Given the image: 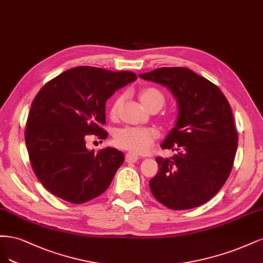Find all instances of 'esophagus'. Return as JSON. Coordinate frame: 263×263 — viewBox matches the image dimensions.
Masks as SVG:
<instances>
[{"label": "esophagus", "mask_w": 263, "mask_h": 263, "mask_svg": "<svg viewBox=\"0 0 263 263\" xmlns=\"http://www.w3.org/2000/svg\"><path fill=\"white\" fill-rule=\"evenodd\" d=\"M139 156L135 155L133 153H126L125 154V162L129 163V164H133L135 162H138Z\"/></svg>", "instance_id": "1"}]
</instances>
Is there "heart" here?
Returning a JSON list of instances; mask_svg holds the SVG:
<instances>
[{
  "instance_id": "obj_1",
  "label": "heart",
  "mask_w": 263,
  "mask_h": 263,
  "mask_svg": "<svg viewBox=\"0 0 263 263\" xmlns=\"http://www.w3.org/2000/svg\"><path fill=\"white\" fill-rule=\"evenodd\" d=\"M142 104L149 111H158L166 104L164 92L156 87H146L140 92ZM124 101V96H118L109 109V115L112 119L119 117L120 109ZM159 133L153 128H138V126H124L115 133V143L118 147L126 149L135 154H145L154 145Z\"/></svg>"
}]
</instances>
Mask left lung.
Returning <instances> with one entry per match:
<instances>
[{
    "instance_id": "8db88e82",
    "label": "left lung",
    "mask_w": 263,
    "mask_h": 263,
    "mask_svg": "<svg viewBox=\"0 0 263 263\" xmlns=\"http://www.w3.org/2000/svg\"><path fill=\"white\" fill-rule=\"evenodd\" d=\"M140 78L165 85L176 96L179 115L156 157L159 171L149 180L155 199L172 210L204 204L230 177L238 145L232 108L215 84L187 67H159Z\"/></svg>"
}]
</instances>
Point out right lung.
<instances>
[{"label":"right lung","instance_id":"add662e5","mask_svg":"<svg viewBox=\"0 0 263 263\" xmlns=\"http://www.w3.org/2000/svg\"><path fill=\"white\" fill-rule=\"evenodd\" d=\"M137 79L130 71L78 66L39 90L28 114L25 142L32 171L49 192L81 204L107 190L124 155L112 147L88 151L85 140L91 134L107 139L106 100Z\"/></svg>","mask_w":263,"mask_h":263}]
</instances>
